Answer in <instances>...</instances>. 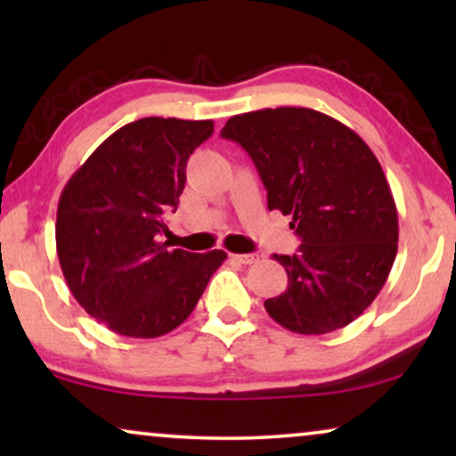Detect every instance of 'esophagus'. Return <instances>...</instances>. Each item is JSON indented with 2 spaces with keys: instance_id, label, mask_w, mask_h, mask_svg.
<instances>
[{
  "instance_id": "1",
  "label": "esophagus",
  "mask_w": 456,
  "mask_h": 456,
  "mask_svg": "<svg viewBox=\"0 0 456 456\" xmlns=\"http://www.w3.org/2000/svg\"><path fill=\"white\" fill-rule=\"evenodd\" d=\"M230 259L239 261V264H245V265H251L257 261V255L253 253H230Z\"/></svg>"
}]
</instances>
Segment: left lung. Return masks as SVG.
Returning <instances> with one entry per match:
<instances>
[{"label": "left lung", "instance_id": "1", "mask_svg": "<svg viewBox=\"0 0 456 456\" xmlns=\"http://www.w3.org/2000/svg\"><path fill=\"white\" fill-rule=\"evenodd\" d=\"M257 167L267 208L292 216L295 255L265 311L297 334L345 328L382 290L398 248V216L384 170L357 133L322 111L276 108L232 116L220 133Z\"/></svg>", "mask_w": 456, "mask_h": 456}]
</instances>
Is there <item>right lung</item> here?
<instances>
[{
	"instance_id": "1",
	"label": "right lung",
	"mask_w": 456,
	"mask_h": 456,
	"mask_svg": "<svg viewBox=\"0 0 456 456\" xmlns=\"http://www.w3.org/2000/svg\"><path fill=\"white\" fill-rule=\"evenodd\" d=\"M214 134L211 120L141 118L118 128L61 191L55 245L68 289L116 334L158 338L192 314L226 259L216 248H167L186 161Z\"/></svg>"
}]
</instances>
